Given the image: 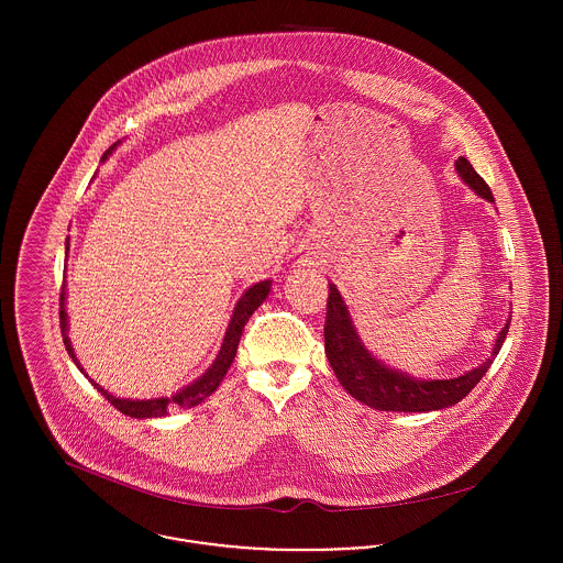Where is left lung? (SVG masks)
Returning <instances> with one entry per match:
<instances>
[{
    "label": "left lung",
    "mask_w": 563,
    "mask_h": 563,
    "mask_svg": "<svg viewBox=\"0 0 563 563\" xmlns=\"http://www.w3.org/2000/svg\"><path fill=\"white\" fill-rule=\"evenodd\" d=\"M455 170L464 184L485 201L494 203L489 186L466 158L455 161ZM511 317L496 333L489 355L473 371L453 379H418L399 368H390L377 360L362 342L349 308L338 292L335 284H329L327 317H324V355L342 384V388L360 402L379 411H438L462 401L479 382L494 357L498 355Z\"/></svg>",
    "instance_id": "left-lung-1"
}]
</instances>
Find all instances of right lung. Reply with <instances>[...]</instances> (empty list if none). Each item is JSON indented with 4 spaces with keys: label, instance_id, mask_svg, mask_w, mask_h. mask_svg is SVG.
Wrapping results in <instances>:
<instances>
[{
    "label": "right lung",
    "instance_id": "obj_1",
    "mask_svg": "<svg viewBox=\"0 0 563 563\" xmlns=\"http://www.w3.org/2000/svg\"><path fill=\"white\" fill-rule=\"evenodd\" d=\"M117 145H121V141H117L106 154L101 162L106 161L108 156H112V152L117 150ZM67 253H69V239H67ZM271 286L273 282L271 279H264V282H257L253 284L249 290H244L239 303L234 306V312H232V319L230 324L225 329V338H223V344L214 357V362L208 366V371L197 377L192 384L184 386L181 390H177L175 395L170 397H158V399H119L114 395H110L106 388H101L97 382L88 379L108 401L112 402L119 411H123L125 416H132V418H162L168 413V409L173 407H179V409H190L195 405H199L201 401H206L212 393H217V388L221 386L223 377L228 375L234 357H236V351H239V342H241L242 331H244V324L251 319V314L266 301L268 292H271ZM67 277L63 282V292H60V329H63V340H65V346H67V353L71 355L74 364L80 368L81 375H86L84 366L78 362L76 357V351L71 346V338H69V317H67ZM88 377V375H86Z\"/></svg>",
    "mask_w": 563,
    "mask_h": 563
}]
</instances>
